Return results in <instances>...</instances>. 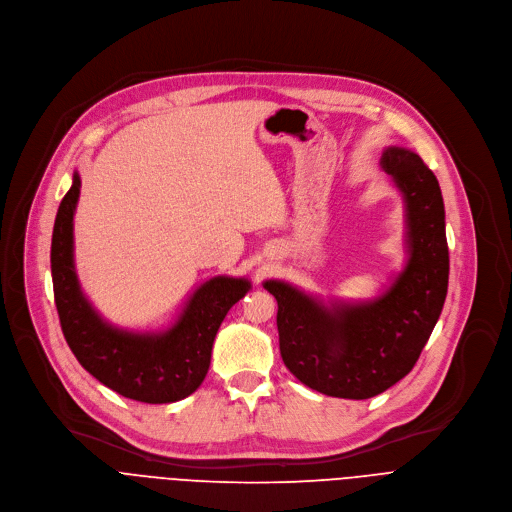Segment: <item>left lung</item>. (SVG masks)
Wrapping results in <instances>:
<instances>
[{
	"label": "left lung",
	"mask_w": 512,
	"mask_h": 512,
	"mask_svg": "<svg viewBox=\"0 0 512 512\" xmlns=\"http://www.w3.org/2000/svg\"><path fill=\"white\" fill-rule=\"evenodd\" d=\"M381 168L403 197L405 265L370 300L329 302L284 280L263 288L278 300L280 354L294 377L323 395L368 399L414 368L449 286L445 203L422 158L389 146Z\"/></svg>",
	"instance_id": "1"
}]
</instances>
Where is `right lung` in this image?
I'll return each instance as SVG.
<instances>
[{"mask_svg": "<svg viewBox=\"0 0 512 512\" xmlns=\"http://www.w3.org/2000/svg\"><path fill=\"white\" fill-rule=\"evenodd\" d=\"M80 175L59 203L51 238L55 304L67 346L102 385L142 403H173L203 383L216 333L249 290L247 278L214 276L193 290L175 321L156 331L117 327L84 294L74 261V214Z\"/></svg>", "mask_w": 512, "mask_h": 512, "instance_id": "right-lung-1", "label": "right lung"}]
</instances>
